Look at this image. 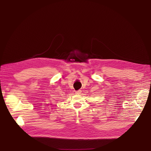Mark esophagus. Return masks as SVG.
Returning a JSON list of instances; mask_svg holds the SVG:
<instances>
[{
	"mask_svg": "<svg viewBox=\"0 0 151 151\" xmlns=\"http://www.w3.org/2000/svg\"><path fill=\"white\" fill-rule=\"evenodd\" d=\"M81 90H78V91H76V92H75V93L76 94H80L81 93Z\"/></svg>",
	"mask_w": 151,
	"mask_h": 151,
	"instance_id": "obj_1",
	"label": "esophagus"
}]
</instances>
